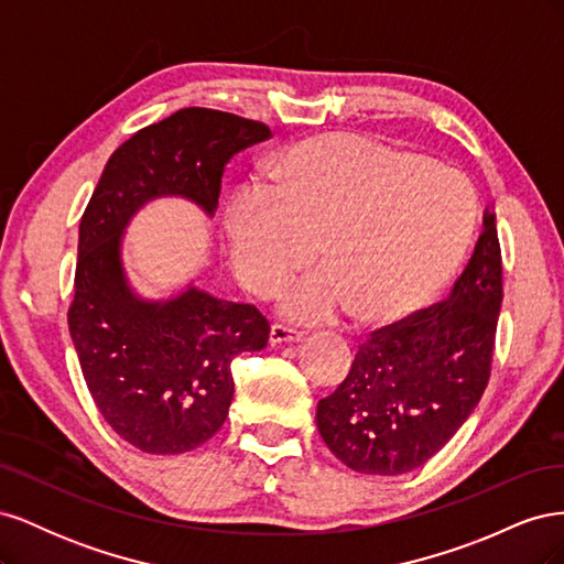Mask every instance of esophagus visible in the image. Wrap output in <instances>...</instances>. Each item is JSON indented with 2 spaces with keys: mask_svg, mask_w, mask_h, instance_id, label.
I'll return each instance as SVG.
<instances>
[{
  "mask_svg": "<svg viewBox=\"0 0 564 564\" xmlns=\"http://www.w3.org/2000/svg\"><path fill=\"white\" fill-rule=\"evenodd\" d=\"M305 336V332L294 329V327H284V324H272L270 327V344H294V340H301Z\"/></svg>",
  "mask_w": 564,
  "mask_h": 564,
  "instance_id": "1",
  "label": "esophagus"
}]
</instances>
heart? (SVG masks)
Masks as SVG:
<instances>
[{"label": "heart", "instance_id": "1", "mask_svg": "<svg viewBox=\"0 0 564 564\" xmlns=\"http://www.w3.org/2000/svg\"><path fill=\"white\" fill-rule=\"evenodd\" d=\"M475 195L456 169L357 133H319L268 166L265 187L237 191L224 220L235 278L294 319L340 313L388 327L425 308L468 249Z\"/></svg>", "mask_w": 564, "mask_h": 564}]
</instances>
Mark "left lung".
Here are the masks:
<instances>
[{
  "label": "left lung",
  "mask_w": 564,
  "mask_h": 564,
  "mask_svg": "<svg viewBox=\"0 0 564 564\" xmlns=\"http://www.w3.org/2000/svg\"><path fill=\"white\" fill-rule=\"evenodd\" d=\"M501 299L497 214L489 207L452 294L373 332L346 381L317 402V431L334 456L355 473L402 475L445 447L487 388Z\"/></svg>",
  "instance_id": "8db88e82"
}]
</instances>
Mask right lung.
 I'll return each instance as SVG.
<instances>
[{
    "label": "right lung",
    "mask_w": 564,
    "mask_h": 564,
    "mask_svg": "<svg viewBox=\"0 0 564 564\" xmlns=\"http://www.w3.org/2000/svg\"><path fill=\"white\" fill-rule=\"evenodd\" d=\"M270 139L253 119L183 108L119 145L79 224L75 299L67 313L84 381L110 429L145 454H183L212 440L232 402L230 365L263 350L268 319L187 282L162 299L131 286L124 232L145 204L218 207L224 166L235 152Z\"/></svg>",
    "instance_id": "right-lung-1"
}]
</instances>
